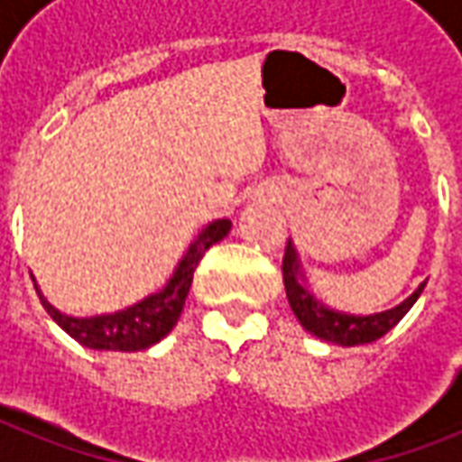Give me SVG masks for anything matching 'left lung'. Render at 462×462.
Instances as JSON below:
<instances>
[{
	"mask_svg": "<svg viewBox=\"0 0 462 462\" xmlns=\"http://www.w3.org/2000/svg\"><path fill=\"white\" fill-rule=\"evenodd\" d=\"M283 283L291 310L296 313V319L309 334L323 338V341L338 344V346H359V344H372L376 338H382L402 321L407 310L415 306L420 293L425 291L428 281L417 285L415 293L404 298L402 303H397L394 309L379 310V313L359 316V313L328 309L326 303H321L319 298L313 296L309 281H306V273H303V265H300L296 245L288 240L283 257Z\"/></svg>",
	"mask_w": 462,
	"mask_h": 462,
	"instance_id": "obj_1",
	"label": "left lung"
}]
</instances>
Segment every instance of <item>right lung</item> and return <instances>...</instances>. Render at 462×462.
Returning a JSON list of instances; mask_svg holds the SVG:
<instances>
[{"label": "right lung", "instance_id": "right-lung-1", "mask_svg": "<svg viewBox=\"0 0 462 462\" xmlns=\"http://www.w3.org/2000/svg\"><path fill=\"white\" fill-rule=\"evenodd\" d=\"M232 222L230 219H215L197 232V237L191 240L187 253L181 255L177 268L171 273V278L166 281L164 288H159L156 293L146 296L139 303L128 306V309L113 310V313H100V316H68L58 310L40 291V285L34 281V291L42 300L45 310L52 316V321L58 323L65 334L83 344L88 349L98 351H141L149 349L153 344H159L162 338L177 326L184 300L189 296L191 278L199 265V260L205 253L219 240L227 237ZM32 275V273H30Z\"/></svg>", "mask_w": 462, "mask_h": 462}]
</instances>
